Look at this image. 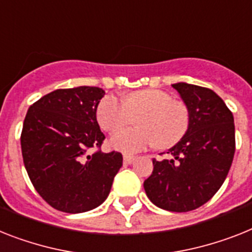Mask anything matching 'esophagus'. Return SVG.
Returning <instances> with one entry per match:
<instances>
[{
  "label": "esophagus",
  "mask_w": 252,
  "mask_h": 252,
  "mask_svg": "<svg viewBox=\"0 0 252 252\" xmlns=\"http://www.w3.org/2000/svg\"><path fill=\"white\" fill-rule=\"evenodd\" d=\"M135 156H131V155H124V162L126 163V165H130V163H132V162L135 161Z\"/></svg>",
  "instance_id": "1"
}]
</instances>
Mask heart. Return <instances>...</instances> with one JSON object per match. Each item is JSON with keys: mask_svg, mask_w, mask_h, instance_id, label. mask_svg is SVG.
I'll return each instance as SVG.
<instances>
[{"mask_svg": "<svg viewBox=\"0 0 252 252\" xmlns=\"http://www.w3.org/2000/svg\"><path fill=\"white\" fill-rule=\"evenodd\" d=\"M139 114L140 127L125 128L112 135L111 145L114 149L135 153L156 144L159 148H170L182 140L190 124L188 105L157 89L132 91L124 100L107 95L96 109L97 122L108 132L127 126Z\"/></svg>", "mask_w": 252, "mask_h": 252, "instance_id": "heart-1", "label": "heart"}]
</instances>
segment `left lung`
Listing matches in <instances>:
<instances>
[{"label": "left lung", "mask_w": 252, "mask_h": 252, "mask_svg": "<svg viewBox=\"0 0 252 252\" xmlns=\"http://www.w3.org/2000/svg\"><path fill=\"white\" fill-rule=\"evenodd\" d=\"M190 113L187 134L168 149L171 159H153L144 182L148 198L174 213L198 209L223 186L236 151L233 114L213 90L186 82L174 84Z\"/></svg>", "instance_id": "obj_1"}]
</instances>
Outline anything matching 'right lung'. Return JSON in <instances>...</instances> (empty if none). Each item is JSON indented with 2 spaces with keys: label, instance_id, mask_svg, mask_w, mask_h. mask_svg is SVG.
<instances>
[{
  "label": "right lung",
  "instance_id": "obj_1",
  "mask_svg": "<svg viewBox=\"0 0 252 252\" xmlns=\"http://www.w3.org/2000/svg\"><path fill=\"white\" fill-rule=\"evenodd\" d=\"M100 87L59 89L33 103L23 124L20 144L33 187L51 207L85 213L105 201L122 166L120 152L103 153L96 121ZM91 148L97 151L88 155Z\"/></svg>",
  "mask_w": 252,
  "mask_h": 252
}]
</instances>
